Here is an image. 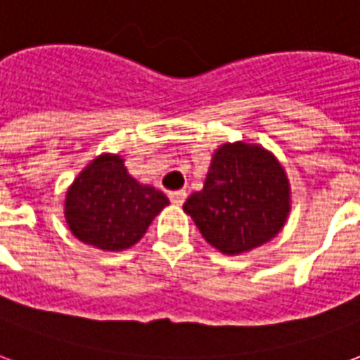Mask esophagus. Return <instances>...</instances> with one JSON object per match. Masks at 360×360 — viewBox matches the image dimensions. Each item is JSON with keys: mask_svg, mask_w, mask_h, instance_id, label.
<instances>
[{"mask_svg": "<svg viewBox=\"0 0 360 360\" xmlns=\"http://www.w3.org/2000/svg\"><path fill=\"white\" fill-rule=\"evenodd\" d=\"M185 198H186L185 191H175V192H172V194H169V200H172L175 205L183 204V202H185Z\"/></svg>", "mask_w": 360, "mask_h": 360, "instance_id": "1", "label": "esophagus"}]
</instances>
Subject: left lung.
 <instances>
[{
  "label": "left lung",
  "instance_id": "1",
  "mask_svg": "<svg viewBox=\"0 0 360 360\" xmlns=\"http://www.w3.org/2000/svg\"><path fill=\"white\" fill-rule=\"evenodd\" d=\"M207 243L238 255L270 241L289 215V181L270 153L259 145H223L217 150L204 188L183 205Z\"/></svg>",
  "mask_w": 360,
  "mask_h": 360
}]
</instances>
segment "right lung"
<instances>
[{
	"mask_svg": "<svg viewBox=\"0 0 360 360\" xmlns=\"http://www.w3.org/2000/svg\"><path fill=\"white\" fill-rule=\"evenodd\" d=\"M169 204L164 192L139 185L120 156L101 155L82 169L65 196L71 232L103 251H122L143 238L158 213Z\"/></svg>",
	"mask_w": 360,
	"mask_h": 360,
	"instance_id": "right-lung-1",
	"label": "right lung"
}]
</instances>
